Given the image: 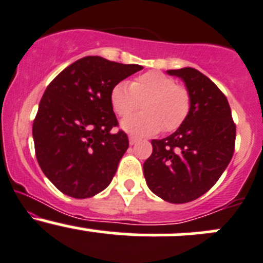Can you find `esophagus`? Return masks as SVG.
<instances>
[{
	"mask_svg": "<svg viewBox=\"0 0 263 263\" xmlns=\"http://www.w3.org/2000/svg\"><path fill=\"white\" fill-rule=\"evenodd\" d=\"M128 140H129V145H135V143L139 141V139H137V137H135V136H129Z\"/></svg>",
	"mask_w": 263,
	"mask_h": 263,
	"instance_id": "obj_1",
	"label": "esophagus"
}]
</instances>
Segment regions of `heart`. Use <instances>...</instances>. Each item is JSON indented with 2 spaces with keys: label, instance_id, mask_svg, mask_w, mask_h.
Returning <instances> with one entry per match:
<instances>
[{
  "label": "heart",
  "instance_id": "obj_1",
  "mask_svg": "<svg viewBox=\"0 0 263 263\" xmlns=\"http://www.w3.org/2000/svg\"><path fill=\"white\" fill-rule=\"evenodd\" d=\"M141 101L145 110L128 116L121 122L124 131L135 136H148L161 128H179L192 107L189 90L162 71H146L132 83L121 81L110 89V106L121 117L139 108Z\"/></svg>",
  "mask_w": 263,
  "mask_h": 263
}]
</instances>
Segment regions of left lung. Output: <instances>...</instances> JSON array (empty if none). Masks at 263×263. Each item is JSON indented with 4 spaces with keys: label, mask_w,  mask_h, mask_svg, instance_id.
Here are the masks:
<instances>
[{
    "label": "left lung",
    "mask_w": 263,
    "mask_h": 263,
    "mask_svg": "<svg viewBox=\"0 0 263 263\" xmlns=\"http://www.w3.org/2000/svg\"><path fill=\"white\" fill-rule=\"evenodd\" d=\"M184 81L192 107L170 136L153 140V154L143 162L151 192L168 203H187L218 181L234 153L236 124L222 90L194 68L167 70Z\"/></svg>",
    "instance_id": "obj_1"
}]
</instances>
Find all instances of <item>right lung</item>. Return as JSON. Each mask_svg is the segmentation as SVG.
<instances>
[{
  "label": "right lung",
  "mask_w": 263,
  "mask_h": 263,
  "mask_svg": "<svg viewBox=\"0 0 263 263\" xmlns=\"http://www.w3.org/2000/svg\"><path fill=\"white\" fill-rule=\"evenodd\" d=\"M142 69L102 57L66 66L46 88L32 124L35 154L46 178L65 195L90 198L112 181L128 148L109 102L116 83Z\"/></svg>",
  "instance_id": "obj_1"
}]
</instances>
